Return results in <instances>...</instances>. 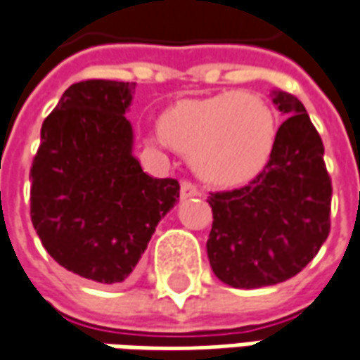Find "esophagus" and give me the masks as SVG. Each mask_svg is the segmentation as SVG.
Returning a JSON list of instances; mask_svg holds the SVG:
<instances>
[{
    "label": "esophagus",
    "instance_id": "34e87169",
    "mask_svg": "<svg viewBox=\"0 0 360 360\" xmlns=\"http://www.w3.org/2000/svg\"><path fill=\"white\" fill-rule=\"evenodd\" d=\"M201 195L200 187L191 181H181V198H195Z\"/></svg>",
    "mask_w": 360,
    "mask_h": 360
}]
</instances>
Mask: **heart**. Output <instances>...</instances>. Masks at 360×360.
Returning <instances> with one entry per match:
<instances>
[{"mask_svg":"<svg viewBox=\"0 0 360 360\" xmlns=\"http://www.w3.org/2000/svg\"><path fill=\"white\" fill-rule=\"evenodd\" d=\"M160 126L165 140L191 159L201 179L220 187L255 179L277 136L271 105L243 91L179 101L165 112Z\"/></svg>","mask_w":360,"mask_h":360,"instance_id":"1","label":"heart"}]
</instances>
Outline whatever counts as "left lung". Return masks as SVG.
I'll list each match as a JSON object with an SVG mask.
<instances>
[{
	"label": "left lung",
	"mask_w": 360,
	"mask_h": 360,
	"mask_svg": "<svg viewBox=\"0 0 360 360\" xmlns=\"http://www.w3.org/2000/svg\"><path fill=\"white\" fill-rule=\"evenodd\" d=\"M273 103L287 120L263 171L244 187L207 198V259L220 281L240 289L291 279L330 234L332 181L322 138L297 97L273 91Z\"/></svg>",
	"instance_id": "left-lung-1"
}]
</instances>
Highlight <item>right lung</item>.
Returning a JSON list of instances; mask_svg holds the SVG:
<instances>
[{
  "mask_svg": "<svg viewBox=\"0 0 360 360\" xmlns=\"http://www.w3.org/2000/svg\"><path fill=\"white\" fill-rule=\"evenodd\" d=\"M134 83H73L46 116L30 169V218L60 266L97 283H122L160 218L177 179L146 175L132 157L126 110Z\"/></svg>",
  "mask_w": 360,
  "mask_h": 360,
  "instance_id": "add662e5",
  "label": "right lung"
}]
</instances>
